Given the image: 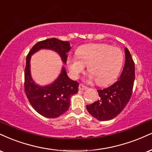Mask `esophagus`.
Instances as JSON below:
<instances>
[{
	"mask_svg": "<svg viewBox=\"0 0 152 152\" xmlns=\"http://www.w3.org/2000/svg\"><path fill=\"white\" fill-rule=\"evenodd\" d=\"M78 88H79V90L81 91H83V90H86V89L88 88L87 86H86L83 85V84H80L79 86H78Z\"/></svg>",
	"mask_w": 152,
	"mask_h": 152,
	"instance_id": "1",
	"label": "esophagus"
}]
</instances>
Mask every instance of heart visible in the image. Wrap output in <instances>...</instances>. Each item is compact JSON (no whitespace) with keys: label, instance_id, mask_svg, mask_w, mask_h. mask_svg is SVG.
<instances>
[{"label":"heart","instance_id":"b5f03b06","mask_svg":"<svg viewBox=\"0 0 152 152\" xmlns=\"http://www.w3.org/2000/svg\"><path fill=\"white\" fill-rule=\"evenodd\" d=\"M78 56H69L66 64L71 77L76 78L83 72L86 65L90 71L89 79H96L100 86L111 83L120 72L123 53L120 48L107 44H88L78 47Z\"/></svg>","mask_w":152,"mask_h":152}]
</instances>
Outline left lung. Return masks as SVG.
I'll return each mask as SVG.
<instances>
[{
  "label": "left lung",
  "instance_id": "obj_1",
  "mask_svg": "<svg viewBox=\"0 0 152 152\" xmlns=\"http://www.w3.org/2000/svg\"><path fill=\"white\" fill-rule=\"evenodd\" d=\"M125 66L118 81L106 88L97 90L99 99L86 105L88 112L100 121H107L118 116L128 103L132 94L134 63L128 49L125 48Z\"/></svg>",
  "mask_w": 152,
  "mask_h": 152
}]
</instances>
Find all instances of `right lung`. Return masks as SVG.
<instances>
[{"label":"right lung","mask_w":152,"mask_h":152,"mask_svg":"<svg viewBox=\"0 0 152 152\" xmlns=\"http://www.w3.org/2000/svg\"><path fill=\"white\" fill-rule=\"evenodd\" d=\"M51 49L61 56L64 64L66 63L70 43L56 38L39 42L32 47L26 58L25 69V92L27 99L39 114L45 118H55L61 115L70 107V98L77 94L79 83L70 79L64 66L53 83L42 86L33 81L30 72L31 56L40 49Z\"/></svg>","instance_id":"obj_1"}]
</instances>
